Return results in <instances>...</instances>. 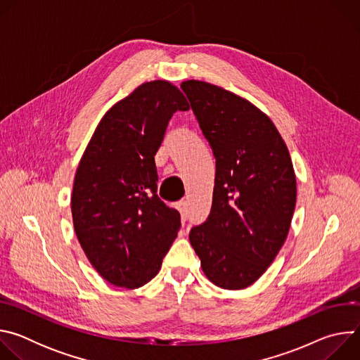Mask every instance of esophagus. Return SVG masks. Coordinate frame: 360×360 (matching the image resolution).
Masks as SVG:
<instances>
[{
	"label": "esophagus",
	"mask_w": 360,
	"mask_h": 360,
	"mask_svg": "<svg viewBox=\"0 0 360 360\" xmlns=\"http://www.w3.org/2000/svg\"><path fill=\"white\" fill-rule=\"evenodd\" d=\"M176 208H178V211L181 212V215H182V219L185 221V219H186V217H188V208H186V200H185V199L179 200V202H178V205H176Z\"/></svg>",
	"instance_id": "esophagus-1"
}]
</instances>
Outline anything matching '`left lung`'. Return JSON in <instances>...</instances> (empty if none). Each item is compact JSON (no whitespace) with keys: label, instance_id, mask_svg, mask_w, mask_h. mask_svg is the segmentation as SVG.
<instances>
[{"label":"left lung","instance_id":"obj_1","mask_svg":"<svg viewBox=\"0 0 360 360\" xmlns=\"http://www.w3.org/2000/svg\"><path fill=\"white\" fill-rule=\"evenodd\" d=\"M217 160L212 208L189 240L214 285L238 290L258 281L288 236L296 176L271 118L210 82L181 84Z\"/></svg>","mask_w":360,"mask_h":360}]
</instances>
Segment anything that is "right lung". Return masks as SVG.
Wrapping results in <instances>:
<instances>
[{
	"label": "right lung",
	"instance_id": "add662e5",
	"mask_svg": "<svg viewBox=\"0 0 360 360\" xmlns=\"http://www.w3.org/2000/svg\"><path fill=\"white\" fill-rule=\"evenodd\" d=\"M188 110L171 82H145L102 117L79 161L74 229L91 265L115 286L155 278L178 235L181 217L157 195L153 157L172 115Z\"/></svg>",
	"mask_w": 360,
	"mask_h": 360
}]
</instances>
